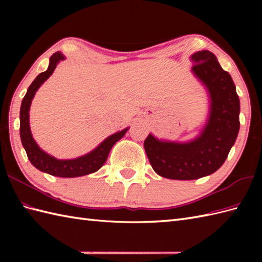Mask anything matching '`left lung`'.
Listing matches in <instances>:
<instances>
[{
	"mask_svg": "<svg viewBox=\"0 0 262 262\" xmlns=\"http://www.w3.org/2000/svg\"><path fill=\"white\" fill-rule=\"evenodd\" d=\"M192 72L207 86L210 114L197 140L180 144L159 141L148 135L144 147L153 170L163 178L194 180L219 170L234 145L240 129V100L231 75L209 51L191 56Z\"/></svg>",
	"mask_w": 262,
	"mask_h": 262,
	"instance_id": "left-lung-1",
	"label": "left lung"
}]
</instances>
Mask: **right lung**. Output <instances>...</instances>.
I'll return each instance as SVG.
<instances>
[{"label":"right lung","instance_id":"right-lung-1","mask_svg":"<svg viewBox=\"0 0 262 262\" xmlns=\"http://www.w3.org/2000/svg\"><path fill=\"white\" fill-rule=\"evenodd\" d=\"M62 59H64V56L60 53L57 52L53 54L47 71L39 74L33 80L30 86L28 88L20 109V137L22 145H24L27 152V157L35 168L55 177L74 178L93 173V172L101 168L107 161L111 147L126 134L128 128L109 136L91 153L74 160H57L38 147L36 142L33 141L29 127V109L31 100L38 90V88L53 74L57 63Z\"/></svg>","mask_w":262,"mask_h":262}]
</instances>
